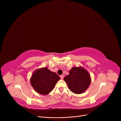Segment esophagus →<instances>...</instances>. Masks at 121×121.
I'll list each match as a JSON object with an SVG mask.
<instances>
[{"label":"esophagus","mask_w":121,"mask_h":121,"mask_svg":"<svg viewBox=\"0 0 121 121\" xmlns=\"http://www.w3.org/2000/svg\"><path fill=\"white\" fill-rule=\"evenodd\" d=\"M60 78H61V79H63V78H64V75H61L60 76Z\"/></svg>","instance_id":"34e87169"}]
</instances>
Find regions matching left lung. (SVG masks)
I'll return each mask as SVG.
<instances>
[{
	"label": "left lung",
	"instance_id": "1",
	"mask_svg": "<svg viewBox=\"0 0 121 121\" xmlns=\"http://www.w3.org/2000/svg\"><path fill=\"white\" fill-rule=\"evenodd\" d=\"M64 80L69 89L77 94L84 93L91 82L89 73L81 67H73L69 72V74L66 76Z\"/></svg>",
	"mask_w": 121,
	"mask_h": 121
}]
</instances>
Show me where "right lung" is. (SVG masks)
<instances>
[{"mask_svg":"<svg viewBox=\"0 0 121 121\" xmlns=\"http://www.w3.org/2000/svg\"><path fill=\"white\" fill-rule=\"evenodd\" d=\"M60 79L55 73L50 71L47 67H44L37 69L33 73L30 83L38 93L47 95L52 91Z\"/></svg>","mask_w":121,"mask_h":121,"instance_id":"right-lung-1","label":"right lung"}]
</instances>
